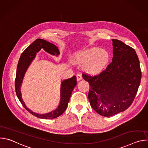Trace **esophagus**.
Wrapping results in <instances>:
<instances>
[{"instance_id":"obj_1","label":"esophagus","mask_w":148,"mask_h":148,"mask_svg":"<svg viewBox=\"0 0 148 148\" xmlns=\"http://www.w3.org/2000/svg\"><path fill=\"white\" fill-rule=\"evenodd\" d=\"M77 81H79V80H81V79H82V75L81 74H77Z\"/></svg>"}]
</instances>
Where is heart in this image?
<instances>
[{"mask_svg": "<svg viewBox=\"0 0 148 148\" xmlns=\"http://www.w3.org/2000/svg\"><path fill=\"white\" fill-rule=\"evenodd\" d=\"M77 62L84 64L85 70L90 74L100 73L108 61V54L97 48L86 50L78 53L75 57Z\"/></svg>", "mask_w": 148, "mask_h": 148, "instance_id": "b5f03b06", "label": "heart"}]
</instances>
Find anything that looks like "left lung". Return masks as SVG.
<instances>
[{"label":"left lung","instance_id":"obj_1","mask_svg":"<svg viewBox=\"0 0 148 148\" xmlns=\"http://www.w3.org/2000/svg\"><path fill=\"white\" fill-rule=\"evenodd\" d=\"M112 62L100 74H82L90 84L88 99L99 115L111 116L128 109L137 94L141 79L139 60L135 50L112 39Z\"/></svg>","mask_w":148,"mask_h":148}]
</instances>
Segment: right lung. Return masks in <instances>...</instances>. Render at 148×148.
Returning a JSON list of instances; mask_svg holds the SVG:
<instances>
[{
    "mask_svg": "<svg viewBox=\"0 0 148 148\" xmlns=\"http://www.w3.org/2000/svg\"><path fill=\"white\" fill-rule=\"evenodd\" d=\"M41 49H43L46 52L53 56H57L60 52L58 49L53 44L50 43L46 40L41 38H37L32 43L22 54L17 64L16 76L15 79V89L17 98L20 102L22 103L24 108L34 116L41 119H54L64 113L66 111L68 103L69 102L71 93L74 88L77 85L76 76L65 79L61 82L60 90V102L58 107L54 111L50 112L39 114L35 113L30 110L25 103L22 97V93L20 91V87L22 86L23 79L25 74L27 71L32 61L35 58L36 53L38 52Z\"/></svg>",
    "mask_w": 148,
    "mask_h": 148,
    "instance_id": "right-lung-1",
    "label": "right lung"
}]
</instances>
